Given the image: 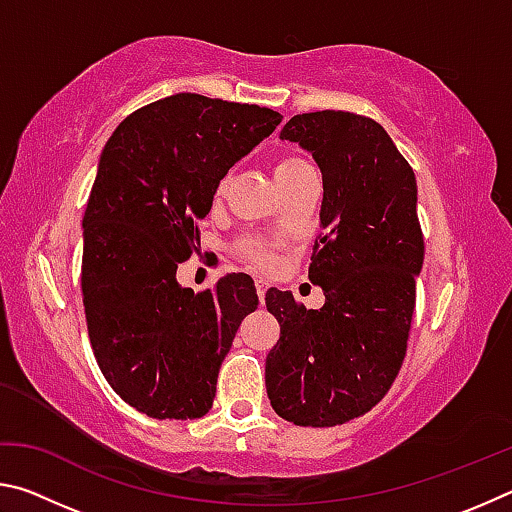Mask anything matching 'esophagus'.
I'll return each instance as SVG.
<instances>
[{"mask_svg":"<svg viewBox=\"0 0 512 512\" xmlns=\"http://www.w3.org/2000/svg\"><path fill=\"white\" fill-rule=\"evenodd\" d=\"M255 287H257L259 302H264V298H266V289H268V282L264 280V277H257V280H255Z\"/></svg>","mask_w":512,"mask_h":512,"instance_id":"obj_1","label":"esophagus"}]
</instances>
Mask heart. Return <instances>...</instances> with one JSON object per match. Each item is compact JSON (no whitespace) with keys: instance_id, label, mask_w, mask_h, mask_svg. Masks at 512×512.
<instances>
[{"instance_id":"b5f03b06","label":"heart","mask_w":512,"mask_h":512,"mask_svg":"<svg viewBox=\"0 0 512 512\" xmlns=\"http://www.w3.org/2000/svg\"><path fill=\"white\" fill-rule=\"evenodd\" d=\"M307 171H311V167H309L305 160L298 158V155H282V158L275 162L273 176L277 180V185L284 187V185L293 183V180H296L298 176H302V173H307ZM223 192H225V180H221V183L216 185L214 196L219 198V196H223ZM239 250H241V255L248 259V262H253L257 266H268V264L273 262L271 250H268V246L264 244V241H259L257 237H244V239H241L239 241Z\"/></svg>"}]
</instances>
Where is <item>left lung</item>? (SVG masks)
<instances>
[{
	"mask_svg": "<svg viewBox=\"0 0 512 512\" xmlns=\"http://www.w3.org/2000/svg\"><path fill=\"white\" fill-rule=\"evenodd\" d=\"M282 140L311 151L323 171L320 232L309 280L325 305L266 291L280 341L266 357V393L280 418L334 427L368 413L406 357L415 280L424 259L418 185L375 119L345 110L305 112Z\"/></svg>",
	"mask_w": 512,
	"mask_h": 512,
	"instance_id": "left-lung-1",
	"label": "left lung"
}]
</instances>
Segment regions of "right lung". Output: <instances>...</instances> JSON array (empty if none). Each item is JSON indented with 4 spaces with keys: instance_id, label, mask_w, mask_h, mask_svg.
Instances as JSON below:
<instances>
[{
    "instance_id": "obj_1",
    "label": "right lung",
    "mask_w": 512,
    "mask_h": 512,
    "mask_svg": "<svg viewBox=\"0 0 512 512\" xmlns=\"http://www.w3.org/2000/svg\"><path fill=\"white\" fill-rule=\"evenodd\" d=\"M280 121L255 103L180 92L131 112L103 146L83 216L85 323L112 391L149 418L212 409L221 361L259 305L246 273L194 293L176 271L201 248L219 180Z\"/></svg>"
}]
</instances>
